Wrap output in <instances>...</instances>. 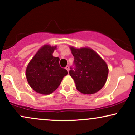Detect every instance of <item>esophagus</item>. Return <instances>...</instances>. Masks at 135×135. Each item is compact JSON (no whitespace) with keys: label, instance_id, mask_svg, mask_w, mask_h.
Returning a JSON list of instances; mask_svg holds the SVG:
<instances>
[{"label":"esophagus","instance_id":"esophagus-1","mask_svg":"<svg viewBox=\"0 0 135 135\" xmlns=\"http://www.w3.org/2000/svg\"><path fill=\"white\" fill-rule=\"evenodd\" d=\"M65 69H66V70H67L68 71H69V70H70V66H69V65H67V66H66V67H65Z\"/></svg>","mask_w":135,"mask_h":135}]
</instances>
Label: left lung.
Returning a JSON list of instances; mask_svg holds the SVG:
<instances>
[{"label": "left lung", "mask_w": 135, "mask_h": 135, "mask_svg": "<svg viewBox=\"0 0 135 135\" xmlns=\"http://www.w3.org/2000/svg\"><path fill=\"white\" fill-rule=\"evenodd\" d=\"M74 57L73 69L69 74L75 83L78 91L83 94H93L105 85L108 68L105 61L89 48L77 49L70 47Z\"/></svg>", "instance_id": "obj_1"}]
</instances>
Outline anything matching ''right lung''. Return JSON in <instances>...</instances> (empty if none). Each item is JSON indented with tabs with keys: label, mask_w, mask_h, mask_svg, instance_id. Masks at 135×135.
<instances>
[{
	"label": "right lung",
	"mask_w": 135,
	"mask_h": 135,
	"mask_svg": "<svg viewBox=\"0 0 135 135\" xmlns=\"http://www.w3.org/2000/svg\"><path fill=\"white\" fill-rule=\"evenodd\" d=\"M55 48L49 45L43 46L27 66V81L37 93L43 95L52 93L68 74L67 70L60 66L59 58L53 57Z\"/></svg>",
	"instance_id": "add662e5"
}]
</instances>
